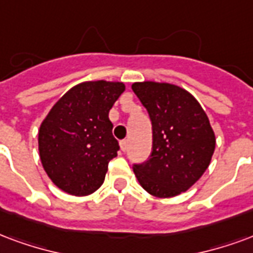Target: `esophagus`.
<instances>
[{
  "mask_svg": "<svg viewBox=\"0 0 253 253\" xmlns=\"http://www.w3.org/2000/svg\"><path fill=\"white\" fill-rule=\"evenodd\" d=\"M121 149H122V151H126L127 149H128V141H127V139H123V141H121Z\"/></svg>",
  "mask_w": 253,
  "mask_h": 253,
  "instance_id": "esophagus-1",
  "label": "esophagus"
}]
</instances>
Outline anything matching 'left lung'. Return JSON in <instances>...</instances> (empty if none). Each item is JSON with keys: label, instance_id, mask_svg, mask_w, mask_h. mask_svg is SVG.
I'll return each instance as SVG.
<instances>
[{"label": "left lung", "instance_id": "1", "mask_svg": "<svg viewBox=\"0 0 253 253\" xmlns=\"http://www.w3.org/2000/svg\"><path fill=\"white\" fill-rule=\"evenodd\" d=\"M149 112L153 128L150 157L134 164L136 178L155 197L178 196L196 184L212 160L216 138L200 103L169 83L132 84Z\"/></svg>", "mask_w": 253, "mask_h": 253}]
</instances>
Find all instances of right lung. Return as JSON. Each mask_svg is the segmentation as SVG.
I'll list each match as a JSON object with an SVG mask.
<instances>
[{
	"mask_svg": "<svg viewBox=\"0 0 253 253\" xmlns=\"http://www.w3.org/2000/svg\"><path fill=\"white\" fill-rule=\"evenodd\" d=\"M123 91V83L104 80L75 85L41 123V164L65 193L88 196L102 186L108 164L119 150L108 112Z\"/></svg>",
	"mask_w": 253,
	"mask_h": 253,
	"instance_id": "obj_1",
	"label": "right lung"
}]
</instances>
